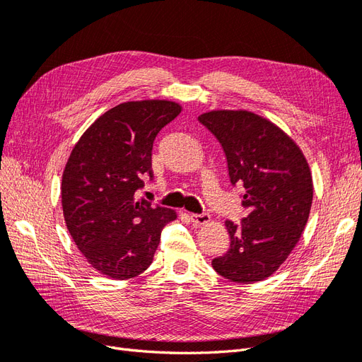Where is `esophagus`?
Returning a JSON list of instances; mask_svg holds the SVG:
<instances>
[{
  "instance_id": "obj_1",
  "label": "esophagus",
  "mask_w": 362,
  "mask_h": 362,
  "mask_svg": "<svg viewBox=\"0 0 362 362\" xmlns=\"http://www.w3.org/2000/svg\"><path fill=\"white\" fill-rule=\"evenodd\" d=\"M190 218H192V222L196 223V225H205V223L210 222L211 217H210V214H208V213H201V214L192 213Z\"/></svg>"
}]
</instances>
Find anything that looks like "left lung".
I'll return each instance as SVG.
<instances>
[{
    "instance_id": "obj_1",
    "label": "left lung",
    "mask_w": 362,
    "mask_h": 362,
    "mask_svg": "<svg viewBox=\"0 0 362 362\" xmlns=\"http://www.w3.org/2000/svg\"><path fill=\"white\" fill-rule=\"evenodd\" d=\"M222 145L231 184L243 185L247 211L226 221L231 245L211 261L218 275L238 284L269 278L298 245L313 204V177L299 146L270 120L245 110L201 115Z\"/></svg>"
}]
</instances>
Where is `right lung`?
Wrapping results in <instances>:
<instances>
[{"label":"right lung","mask_w":362,"mask_h":362,"mask_svg":"<svg viewBox=\"0 0 362 362\" xmlns=\"http://www.w3.org/2000/svg\"><path fill=\"white\" fill-rule=\"evenodd\" d=\"M181 113L172 101H131L113 107L74 146L62 178L64 222L76 247L113 279L145 272L163 228L177 218L170 208L137 199L152 173V145Z\"/></svg>","instance_id":"right-lung-1"}]
</instances>
